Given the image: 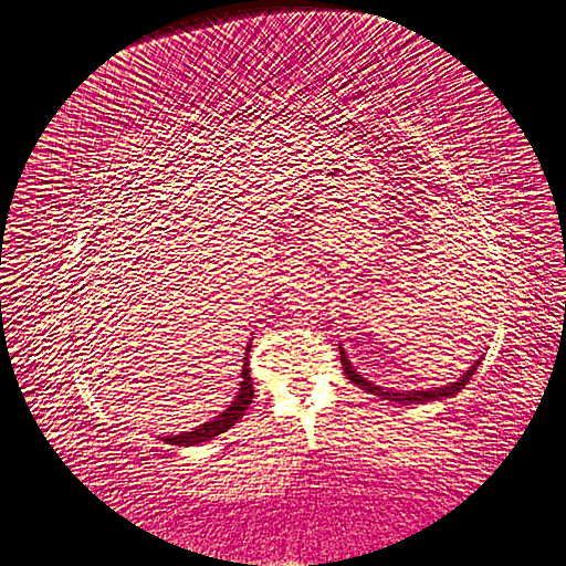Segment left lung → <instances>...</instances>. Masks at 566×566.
<instances>
[{
	"mask_svg": "<svg viewBox=\"0 0 566 566\" xmlns=\"http://www.w3.org/2000/svg\"><path fill=\"white\" fill-rule=\"evenodd\" d=\"M340 361H343V371H345V376H348L355 386H359L361 390H367V392H371V395H376V397H380V399H390V402H402V405H426V402H434V399H442V397H453V395H459L463 388H465V382L470 380V376L478 371V367L482 364V357L480 359H475V364H472V367L461 376V378H455L453 382H447V386H440V388H428V390H392V388H382V386H376V382H371V380H367L364 378L355 367H353V361L348 359V355H345V348L340 345Z\"/></svg>",
	"mask_w": 566,
	"mask_h": 566,
	"instance_id": "obj_1",
	"label": "left lung"
}]
</instances>
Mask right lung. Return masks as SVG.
Masks as SVG:
<instances>
[{"label": "right lung", "instance_id": "right-lung-1", "mask_svg": "<svg viewBox=\"0 0 566 566\" xmlns=\"http://www.w3.org/2000/svg\"><path fill=\"white\" fill-rule=\"evenodd\" d=\"M249 350H251V343L247 345V353H244V364H242V380H240V390H237L234 399L230 402L228 409H223L218 416H213L211 421L202 423L199 428H192L190 432H180V434H169V437H161L167 444H178V447H195V444H202L213 440L221 432L230 430L240 418L244 416V411L249 409L251 399H253V386H251V374H249Z\"/></svg>", "mask_w": 566, "mask_h": 566}]
</instances>
